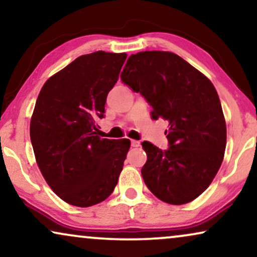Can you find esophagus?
<instances>
[{"label": "esophagus", "mask_w": 257, "mask_h": 257, "mask_svg": "<svg viewBox=\"0 0 257 257\" xmlns=\"http://www.w3.org/2000/svg\"><path fill=\"white\" fill-rule=\"evenodd\" d=\"M132 146H133V147H139L140 141H136V140H132Z\"/></svg>", "instance_id": "1"}]
</instances>
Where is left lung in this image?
<instances>
[{
	"mask_svg": "<svg viewBox=\"0 0 257 257\" xmlns=\"http://www.w3.org/2000/svg\"><path fill=\"white\" fill-rule=\"evenodd\" d=\"M121 80L152 106V118L168 121V148L144 141L145 184L159 199L181 205L199 197L216 177L226 146L218 93L183 58L164 51L132 54Z\"/></svg>",
	"mask_w": 257,
	"mask_h": 257,
	"instance_id": "obj_1",
	"label": "left lung"
}]
</instances>
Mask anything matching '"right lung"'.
<instances>
[{
    "instance_id": "right-lung-1",
    "label": "right lung",
    "mask_w": 257,
    "mask_h": 257,
    "mask_svg": "<svg viewBox=\"0 0 257 257\" xmlns=\"http://www.w3.org/2000/svg\"><path fill=\"white\" fill-rule=\"evenodd\" d=\"M125 58L104 51L78 57L38 96L29 131L37 164L53 192L71 205H96L118 181L131 141L100 139L96 122L104 117L106 96Z\"/></svg>"
}]
</instances>
